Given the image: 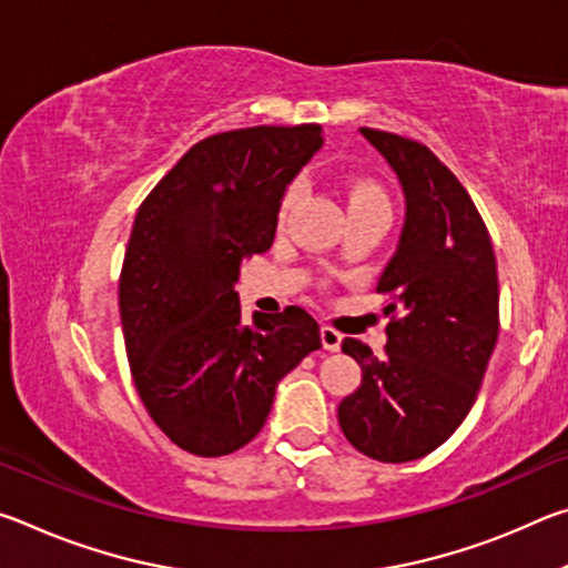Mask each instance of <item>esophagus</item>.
<instances>
[{
	"label": "esophagus",
	"instance_id": "34e87169",
	"mask_svg": "<svg viewBox=\"0 0 568 568\" xmlns=\"http://www.w3.org/2000/svg\"><path fill=\"white\" fill-rule=\"evenodd\" d=\"M321 341H323V348H325V351L335 353V351H341L343 335H341L338 331H335V328H331V325H323V328H321Z\"/></svg>",
	"mask_w": 568,
	"mask_h": 568
}]
</instances>
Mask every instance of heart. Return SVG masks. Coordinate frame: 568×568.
I'll return each instance as SVG.
<instances>
[{"mask_svg": "<svg viewBox=\"0 0 568 568\" xmlns=\"http://www.w3.org/2000/svg\"><path fill=\"white\" fill-rule=\"evenodd\" d=\"M297 192H301V187L291 185L283 195V203H281V215L283 217H285L287 210L293 207ZM345 197H348V207H355V205H386L388 207L386 192H383L381 185H376V182H371V180L348 182V185H345Z\"/></svg>", "mask_w": 568, "mask_h": 568, "instance_id": "obj_1", "label": "heart"}]
</instances>
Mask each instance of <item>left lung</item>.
Listing matches in <instances>:
<instances>
[{"mask_svg": "<svg viewBox=\"0 0 568 568\" xmlns=\"http://www.w3.org/2000/svg\"><path fill=\"white\" fill-rule=\"evenodd\" d=\"M400 182L406 220L378 277L393 303L386 355L345 338L361 386L338 406L345 438L383 464H406L438 448L464 423L498 338V275L474 200L420 142L361 128Z\"/></svg>", "mask_w": 568, "mask_h": 568, "instance_id": "left-lung-1", "label": "left lung"}]
</instances>
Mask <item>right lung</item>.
Masks as SVG:
<instances>
[{"label":"right lung","instance_id":"obj_1","mask_svg":"<svg viewBox=\"0 0 568 568\" xmlns=\"http://www.w3.org/2000/svg\"><path fill=\"white\" fill-rule=\"evenodd\" d=\"M321 148V124L213 134L138 210L120 275L124 348L152 420L187 454L250 444L277 383L321 348L303 307L245 325L235 293L240 265L273 245L285 190Z\"/></svg>","mask_w":568,"mask_h":568}]
</instances>
